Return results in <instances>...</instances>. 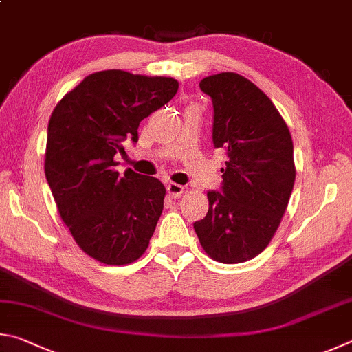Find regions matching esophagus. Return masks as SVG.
<instances>
[{"label":"esophagus","instance_id":"obj_1","mask_svg":"<svg viewBox=\"0 0 352 352\" xmlns=\"http://www.w3.org/2000/svg\"><path fill=\"white\" fill-rule=\"evenodd\" d=\"M184 192H186V188H184L182 186H179V184H175L171 182L166 186V193H168V196L171 199H177L181 198V196L184 195Z\"/></svg>","mask_w":352,"mask_h":352}]
</instances>
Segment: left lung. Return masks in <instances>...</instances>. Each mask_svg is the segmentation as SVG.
<instances>
[{
  "label": "left lung",
  "instance_id": "obj_1",
  "mask_svg": "<svg viewBox=\"0 0 352 352\" xmlns=\"http://www.w3.org/2000/svg\"><path fill=\"white\" fill-rule=\"evenodd\" d=\"M212 97L213 144L226 148L223 192H208V212L195 232L214 261H249L280 227L295 182L292 135L272 100L236 72L201 80Z\"/></svg>",
  "mask_w": 352,
  "mask_h": 352
}]
</instances>
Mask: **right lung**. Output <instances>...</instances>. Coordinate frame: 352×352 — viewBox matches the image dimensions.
Here are the masks:
<instances>
[{
  "label": "right lung",
  "mask_w": 352,
  "mask_h": 352,
  "mask_svg": "<svg viewBox=\"0 0 352 352\" xmlns=\"http://www.w3.org/2000/svg\"><path fill=\"white\" fill-rule=\"evenodd\" d=\"M173 77L122 69L89 74L54 108L47 125L45 173L60 218L86 255L109 266L145 254L164 210L165 187L126 168L114 156L138 142L139 123L168 103Z\"/></svg>",
  "instance_id": "1"
}]
</instances>
